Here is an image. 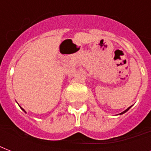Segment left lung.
<instances>
[{"instance_id": "1", "label": "left lung", "mask_w": 151, "mask_h": 151, "mask_svg": "<svg viewBox=\"0 0 151 151\" xmlns=\"http://www.w3.org/2000/svg\"><path fill=\"white\" fill-rule=\"evenodd\" d=\"M130 107H131V106H130ZM130 107H129V108H128V109H127V110H124V111H123V112H122V113H121L120 114H124V113H125V112H126V111H128V110H129V108H130Z\"/></svg>"}]
</instances>
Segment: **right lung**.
Wrapping results in <instances>:
<instances>
[{
  "label": "right lung",
  "mask_w": 151,
  "mask_h": 151,
  "mask_svg": "<svg viewBox=\"0 0 151 151\" xmlns=\"http://www.w3.org/2000/svg\"><path fill=\"white\" fill-rule=\"evenodd\" d=\"M22 110H23V111H24V112H25V110H23V109H22Z\"/></svg>",
  "instance_id": "right-lung-1"
}]
</instances>
